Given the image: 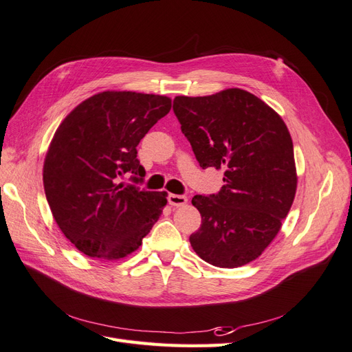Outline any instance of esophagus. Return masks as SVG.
Here are the masks:
<instances>
[{"instance_id": "34e87169", "label": "esophagus", "mask_w": 352, "mask_h": 352, "mask_svg": "<svg viewBox=\"0 0 352 352\" xmlns=\"http://www.w3.org/2000/svg\"><path fill=\"white\" fill-rule=\"evenodd\" d=\"M167 199H168V204L173 207H184L188 202V198L185 195H177V194H168Z\"/></svg>"}]
</instances>
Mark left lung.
<instances>
[{"label":"left lung","instance_id":"left-lung-1","mask_svg":"<svg viewBox=\"0 0 352 352\" xmlns=\"http://www.w3.org/2000/svg\"><path fill=\"white\" fill-rule=\"evenodd\" d=\"M173 111L202 168L225 170L217 195H195L201 228L189 236L199 257L221 269L258 258L278 235L296 192L289 131L254 94L229 88L179 95Z\"/></svg>","mask_w":352,"mask_h":352}]
</instances>
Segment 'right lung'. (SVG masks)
<instances>
[{
    "label": "right lung",
    "instance_id": "add662e5",
    "mask_svg": "<svg viewBox=\"0 0 352 352\" xmlns=\"http://www.w3.org/2000/svg\"><path fill=\"white\" fill-rule=\"evenodd\" d=\"M170 109L164 95L104 91L57 127L42 168L45 197L60 230L88 257H127L162 216L167 192L119 180L129 172L142 179L136 146Z\"/></svg>",
    "mask_w": 352,
    "mask_h": 352
}]
</instances>
